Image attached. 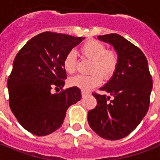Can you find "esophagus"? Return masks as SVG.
Wrapping results in <instances>:
<instances>
[{
	"label": "esophagus",
	"mask_w": 160,
	"mask_h": 160,
	"mask_svg": "<svg viewBox=\"0 0 160 160\" xmlns=\"http://www.w3.org/2000/svg\"><path fill=\"white\" fill-rule=\"evenodd\" d=\"M89 94H90L89 92H85V91H81V95H82V97H83V98H85V97H86V96H88Z\"/></svg>",
	"instance_id": "esophagus-1"
}]
</instances>
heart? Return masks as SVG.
I'll use <instances>...</instances> for the list:
<instances>
[{
  "mask_svg": "<svg viewBox=\"0 0 160 160\" xmlns=\"http://www.w3.org/2000/svg\"><path fill=\"white\" fill-rule=\"evenodd\" d=\"M80 53L83 58L92 61L89 75H76L68 80L71 86L78 87L88 92L102 82L111 80L119 68V52L115 50H108L106 45L94 40L84 43L80 48ZM77 59L74 52L67 53L63 59V68L68 74H74L76 70Z\"/></svg>",
  "mask_w": 160,
  "mask_h": 160,
  "instance_id": "heart-1",
  "label": "heart"
}]
</instances>
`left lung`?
Instances as JSON below:
<instances>
[{
	"label": "left lung",
	"mask_w": 160,
	"mask_h": 160,
	"mask_svg": "<svg viewBox=\"0 0 160 160\" xmlns=\"http://www.w3.org/2000/svg\"><path fill=\"white\" fill-rule=\"evenodd\" d=\"M98 39L113 45L119 52V68L101 91L92 92L97 106L88 112L91 128L104 139L119 140L131 134L146 115L152 88V75L144 53L121 35L108 34Z\"/></svg>",
	"instance_id": "8db88e82"
}]
</instances>
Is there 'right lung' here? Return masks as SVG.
Masks as SVG:
<instances>
[{
	"instance_id": "1",
	"label": "right lung",
	"mask_w": 160,
	"mask_h": 160,
	"mask_svg": "<svg viewBox=\"0 0 160 160\" xmlns=\"http://www.w3.org/2000/svg\"><path fill=\"white\" fill-rule=\"evenodd\" d=\"M84 37L43 32L30 39L15 57L8 80L9 106L23 128L47 136L61 127L66 111L81 98L78 87L62 89L63 59ZM60 88L56 94L52 89Z\"/></svg>"
}]
</instances>
